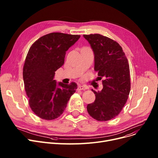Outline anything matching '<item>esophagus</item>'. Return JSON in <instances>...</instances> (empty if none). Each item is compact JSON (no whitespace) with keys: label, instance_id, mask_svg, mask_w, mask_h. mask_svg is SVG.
<instances>
[{"label":"esophagus","instance_id":"34e87169","mask_svg":"<svg viewBox=\"0 0 158 158\" xmlns=\"http://www.w3.org/2000/svg\"><path fill=\"white\" fill-rule=\"evenodd\" d=\"M88 89V87L86 86H81V85H79L78 86V89L79 90H86Z\"/></svg>","mask_w":158,"mask_h":158}]
</instances>
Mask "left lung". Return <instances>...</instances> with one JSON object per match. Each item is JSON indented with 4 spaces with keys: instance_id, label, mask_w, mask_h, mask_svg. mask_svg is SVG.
Here are the masks:
<instances>
[{
    "instance_id": "obj_1",
    "label": "left lung",
    "mask_w": 158,
    "mask_h": 158,
    "mask_svg": "<svg viewBox=\"0 0 158 158\" xmlns=\"http://www.w3.org/2000/svg\"><path fill=\"white\" fill-rule=\"evenodd\" d=\"M94 53V70L102 81L103 88L95 92V100L88 104L87 111L98 121L114 118L120 113L131 89L128 60L121 46L99 34L85 35Z\"/></svg>"
}]
</instances>
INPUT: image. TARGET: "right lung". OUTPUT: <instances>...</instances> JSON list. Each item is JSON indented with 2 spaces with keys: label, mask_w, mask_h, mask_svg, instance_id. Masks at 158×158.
Here are the masks:
<instances>
[{
  "label": "right lung",
  "mask_w": 158,
  "mask_h": 158,
  "mask_svg": "<svg viewBox=\"0 0 158 158\" xmlns=\"http://www.w3.org/2000/svg\"><path fill=\"white\" fill-rule=\"evenodd\" d=\"M81 37L61 32L41 36L30 47L23 69V79L32 111L51 120L64 111L77 85L57 82L55 72L64 64L66 51Z\"/></svg>",
  "instance_id": "obj_1"
}]
</instances>
